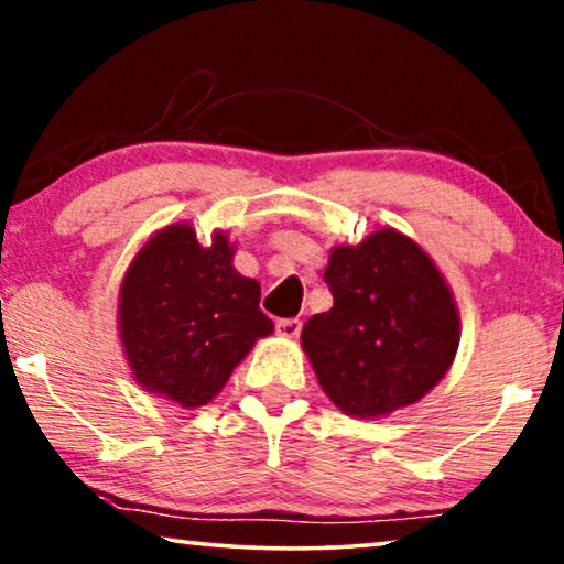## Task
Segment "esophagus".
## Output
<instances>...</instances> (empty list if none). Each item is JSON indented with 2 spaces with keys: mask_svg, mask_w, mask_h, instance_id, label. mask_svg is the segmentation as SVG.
<instances>
[{
  "mask_svg": "<svg viewBox=\"0 0 564 564\" xmlns=\"http://www.w3.org/2000/svg\"><path fill=\"white\" fill-rule=\"evenodd\" d=\"M275 332H279L281 337H299L301 332V322L299 319H279L275 322Z\"/></svg>",
  "mask_w": 564,
  "mask_h": 564,
  "instance_id": "1",
  "label": "esophagus"
}]
</instances>
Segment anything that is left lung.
Wrapping results in <instances>:
<instances>
[{"label":"left lung","instance_id":"8db88e82","mask_svg":"<svg viewBox=\"0 0 564 564\" xmlns=\"http://www.w3.org/2000/svg\"><path fill=\"white\" fill-rule=\"evenodd\" d=\"M329 312L301 332L324 393L350 416H386L424 399L459 345V314L432 258L386 227L337 245L324 271Z\"/></svg>","mask_w":564,"mask_h":564}]
</instances>
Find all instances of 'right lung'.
Here are the masks:
<instances>
[{
	"label": "right lung",
	"mask_w": 564,
	"mask_h": 564,
	"mask_svg": "<svg viewBox=\"0 0 564 564\" xmlns=\"http://www.w3.org/2000/svg\"><path fill=\"white\" fill-rule=\"evenodd\" d=\"M225 232L196 240L186 221L150 237L120 289V337L132 376L150 393L184 409L209 403L273 332L260 312V283L232 265Z\"/></svg>",
	"instance_id": "1"
}]
</instances>
